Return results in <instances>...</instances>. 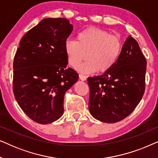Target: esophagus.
<instances>
[{
    "label": "esophagus",
    "mask_w": 158,
    "mask_h": 158,
    "mask_svg": "<svg viewBox=\"0 0 158 158\" xmlns=\"http://www.w3.org/2000/svg\"><path fill=\"white\" fill-rule=\"evenodd\" d=\"M79 77H80V79H81V81H85V80H86V77L85 76V75H82V74H80L79 75Z\"/></svg>",
    "instance_id": "esophagus-1"
}]
</instances>
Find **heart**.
I'll return each instance as SVG.
<instances>
[{
	"mask_svg": "<svg viewBox=\"0 0 158 158\" xmlns=\"http://www.w3.org/2000/svg\"><path fill=\"white\" fill-rule=\"evenodd\" d=\"M119 36L110 34L106 30L89 27L77 34L75 40H68L64 45L68 64L76 68L84 57L87 61L77 70L83 74L109 71L117 61L122 50Z\"/></svg>",
	"mask_w": 158,
	"mask_h": 158,
	"instance_id": "heart-1",
	"label": "heart"
}]
</instances>
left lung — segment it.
<instances>
[{"instance_id": "8db88e82", "label": "left lung", "mask_w": 158, "mask_h": 158, "mask_svg": "<svg viewBox=\"0 0 158 158\" xmlns=\"http://www.w3.org/2000/svg\"><path fill=\"white\" fill-rule=\"evenodd\" d=\"M146 67L137 42L129 36L115 64L103 74L88 78L90 114L105 123L128 116L144 95Z\"/></svg>"}]
</instances>
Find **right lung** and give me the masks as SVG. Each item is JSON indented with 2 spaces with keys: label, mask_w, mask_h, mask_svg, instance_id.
Returning a JSON list of instances; mask_svg holds the SVG:
<instances>
[{
  "label": "right lung",
  "mask_w": 158,
  "mask_h": 158,
  "mask_svg": "<svg viewBox=\"0 0 158 158\" xmlns=\"http://www.w3.org/2000/svg\"><path fill=\"white\" fill-rule=\"evenodd\" d=\"M73 29L67 19H44L21 39L14 60L13 90L23 112L42 124L64 113V96L78 80L69 68L64 42Z\"/></svg>",
  "instance_id": "right-lung-1"
}]
</instances>
